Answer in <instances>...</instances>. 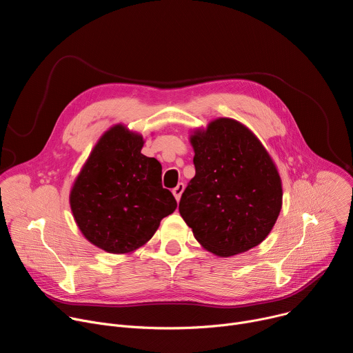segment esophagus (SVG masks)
Wrapping results in <instances>:
<instances>
[{
    "label": "esophagus",
    "instance_id": "esophagus-1",
    "mask_svg": "<svg viewBox=\"0 0 353 353\" xmlns=\"http://www.w3.org/2000/svg\"><path fill=\"white\" fill-rule=\"evenodd\" d=\"M183 191H184V184L183 183H179L174 188H173V195H174V198L177 199V201H180V198H181V194H183Z\"/></svg>",
    "mask_w": 353,
    "mask_h": 353
}]
</instances>
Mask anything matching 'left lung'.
<instances>
[{"mask_svg":"<svg viewBox=\"0 0 353 353\" xmlns=\"http://www.w3.org/2000/svg\"><path fill=\"white\" fill-rule=\"evenodd\" d=\"M195 176L179 212L194 237L218 257L241 254L263 243L282 208L278 168L243 123L218 117L190 131Z\"/></svg>","mask_w":353,"mask_h":353,"instance_id":"8db88e82","label":"left lung"}]
</instances>
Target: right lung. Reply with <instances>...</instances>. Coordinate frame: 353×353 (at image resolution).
Here are the masks:
<instances>
[{
  "label": "right lung",
  "instance_id": "obj_1",
  "mask_svg": "<svg viewBox=\"0 0 353 353\" xmlns=\"http://www.w3.org/2000/svg\"><path fill=\"white\" fill-rule=\"evenodd\" d=\"M143 137L119 123L94 143L70 190L83 237L110 254L143 247L177 203L162 187V165L141 154Z\"/></svg>",
  "mask_w": 353,
  "mask_h": 353
}]
</instances>
